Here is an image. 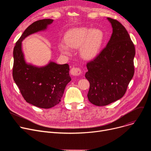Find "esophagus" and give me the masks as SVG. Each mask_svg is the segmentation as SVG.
Here are the masks:
<instances>
[{
    "mask_svg": "<svg viewBox=\"0 0 151 151\" xmlns=\"http://www.w3.org/2000/svg\"><path fill=\"white\" fill-rule=\"evenodd\" d=\"M70 73L73 76H80L82 73V71L79 67H73L70 70Z\"/></svg>",
    "mask_w": 151,
    "mask_h": 151,
    "instance_id": "34e87169",
    "label": "esophagus"
}]
</instances>
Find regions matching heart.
Instances as JSON below:
<instances>
[{
    "label": "heart",
    "mask_w": 151,
    "mask_h": 151,
    "mask_svg": "<svg viewBox=\"0 0 151 151\" xmlns=\"http://www.w3.org/2000/svg\"><path fill=\"white\" fill-rule=\"evenodd\" d=\"M103 38L102 32L98 29L80 27L71 29L64 37V43H60L59 48L63 54H69V48H80L81 57L91 59L97 54Z\"/></svg>",
    "instance_id": "obj_1"
}]
</instances>
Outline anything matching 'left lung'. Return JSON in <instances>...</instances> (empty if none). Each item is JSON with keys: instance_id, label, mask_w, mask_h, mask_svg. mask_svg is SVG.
Wrapping results in <instances>:
<instances>
[{"instance_id": "left-lung-1", "label": "left lung", "mask_w": 151, "mask_h": 151, "mask_svg": "<svg viewBox=\"0 0 151 151\" xmlns=\"http://www.w3.org/2000/svg\"><path fill=\"white\" fill-rule=\"evenodd\" d=\"M113 33L106 47L87 63L85 75L90 84L89 101L105 106L121 99L134 73V45L125 28L116 19L108 18Z\"/></svg>"}]
</instances>
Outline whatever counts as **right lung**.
Returning <instances> with one entry per match:
<instances>
[{
	"instance_id": "add662e5",
	"label": "right lung",
	"mask_w": 151,
	"mask_h": 151,
	"mask_svg": "<svg viewBox=\"0 0 151 151\" xmlns=\"http://www.w3.org/2000/svg\"><path fill=\"white\" fill-rule=\"evenodd\" d=\"M51 19L37 21L24 32L13 49V78L27 103L41 108H51L60 101L67 84L71 81L69 65L50 62L44 67L28 65L24 59L22 41L27 36L44 30Z\"/></svg>"
}]
</instances>
